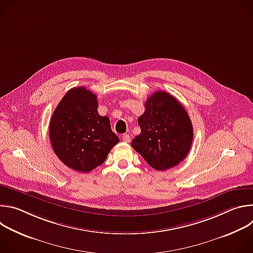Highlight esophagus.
Segmentation results:
<instances>
[{
	"label": "esophagus",
	"instance_id": "34e87169",
	"mask_svg": "<svg viewBox=\"0 0 253 253\" xmlns=\"http://www.w3.org/2000/svg\"><path fill=\"white\" fill-rule=\"evenodd\" d=\"M122 140H123L124 142H126V143H129L130 140H131L130 135H129V134H124V135L122 136Z\"/></svg>",
	"mask_w": 253,
	"mask_h": 253
}]
</instances>
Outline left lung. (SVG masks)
Returning a JSON list of instances; mask_svg holds the SVG:
<instances>
[{
	"label": "left lung",
	"mask_w": 253,
	"mask_h": 253,
	"mask_svg": "<svg viewBox=\"0 0 253 253\" xmlns=\"http://www.w3.org/2000/svg\"><path fill=\"white\" fill-rule=\"evenodd\" d=\"M138 124L141 133L131 145L152 168L164 171L187 156L193 126L184 107L169 93H153L145 102V112Z\"/></svg>",
	"instance_id": "8db88e82"
}]
</instances>
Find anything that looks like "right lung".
Here are the masks:
<instances>
[{
	"label": "right lung",
	"instance_id": "1",
	"mask_svg": "<svg viewBox=\"0 0 253 253\" xmlns=\"http://www.w3.org/2000/svg\"><path fill=\"white\" fill-rule=\"evenodd\" d=\"M97 96L85 87L72 88L50 121V140L58 158L69 168L88 173L101 165L119 142L110 120L98 114Z\"/></svg>",
	"mask_w": 253,
	"mask_h": 253
}]
</instances>
